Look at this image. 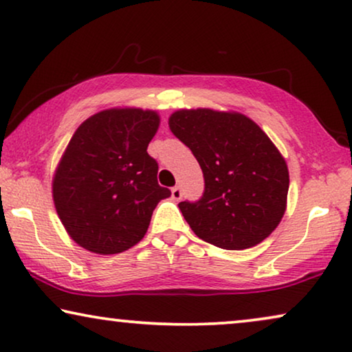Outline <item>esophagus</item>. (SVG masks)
<instances>
[{"mask_svg": "<svg viewBox=\"0 0 352 352\" xmlns=\"http://www.w3.org/2000/svg\"><path fill=\"white\" fill-rule=\"evenodd\" d=\"M171 199L173 200H176V201H179L181 199H182V190H181V187H173L171 189Z\"/></svg>", "mask_w": 352, "mask_h": 352, "instance_id": "1", "label": "esophagus"}]
</instances>
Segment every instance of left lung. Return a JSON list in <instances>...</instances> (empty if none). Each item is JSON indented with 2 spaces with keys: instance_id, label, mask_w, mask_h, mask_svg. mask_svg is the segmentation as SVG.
<instances>
[{
  "instance_id": "obj_1",
  "label": "left lung",
  "mask_w": 352,
  "mask_h": 352,
  "mask_svg": "<svg viewBox=\"0 0 352 352\" xmlns=\"http://www.w3.org/2000/svg\"><path fill=\"white\" fill-rule=\"evenodd\" d=\"M170 129L204 171V195L179 204L197 237L224 250L269 237L285 213L290 179L267 134L242 113L211 109L177 110Z\"/></svg>"
}]
</instances>
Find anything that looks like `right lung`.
<instances>
[{
	"label": "right lung",
	"instance_id": "right-lung-1",
	"mask_svg": "<svg viewBox=\"0 0 352 352\" xmlns=\"http://www.w3.org/2000/svg\"><path fill=\"white\" fill-rule=\"evenodd\" d=\"M160 118L153 110L110 109L72 136L52 181L57 214L80 247L99 254L131 248L146 235L157 204L171 190L147 153Z\"/></svg>",
	"mask_w": 352,
	"mask_h": 352
}]
</instances>
